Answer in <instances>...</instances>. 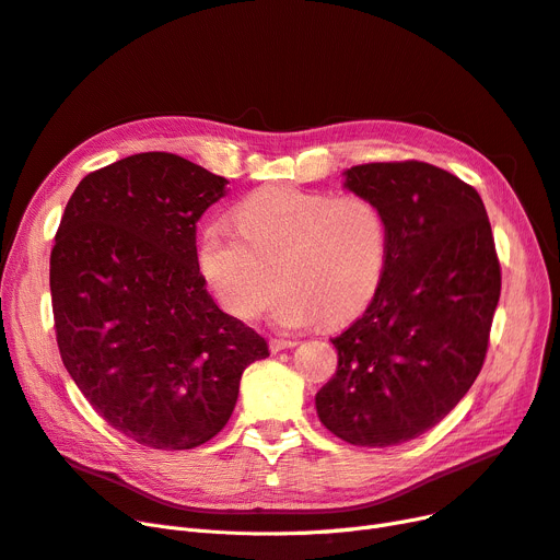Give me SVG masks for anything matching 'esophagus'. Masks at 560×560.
<instances>
[{"mask_svg":"<svg viewBox=\"0 0 560 560\" xmlns=\"http://www.w3.org/2000/svg\"><path fill=\"white\" fill-rule=\"evenodd\" d=\"M296 345V338H282V336H273L268 340V347H271V352H280V350H289V347Z\"/></svg>","mask_w":560,"mask_h":560,"instance_id":"esophagus-1","label":"esophagus"}]
</instances>
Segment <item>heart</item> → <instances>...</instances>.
Instances as JSON below:
<instances>
[{"mask_svg":"<svg viewBox=\"0 0 560 560\" xmlns=\"http://www.w3.org/2000/svg\"><path fill=\"white\" fill-rule=\"evenodd\" d=\"M236 224L201 229L199 264L229 313L257 319L278 296L276 319L305 326L347 322L375 299L389 261V222L361 191L264 189Z\"/></svg>","mask_w":560,"mask_h":560,"instance_id":"b5f03b06","label":"heart"}]
</instances>
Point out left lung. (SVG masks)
<instances>
[{
	"label": "left lung",
	"instance_id": "obj_1",
	"mask_svg": "<svg viewBox=\"0 0 560 560\" xmlns=\"http://www.w3.org/2000/svg\"><path fill=\"white\" fill-rule=\"evenodd\" d=\"M345 185L380 203L389 261L365 313L331 338L338 371L317 392L319 421L359 447L433 429L485 365L500 261L477 189L427 162L347 168Z\"/></svg>",
	"mask_w": 560,
	"mask_h": 560
}]
</instances>
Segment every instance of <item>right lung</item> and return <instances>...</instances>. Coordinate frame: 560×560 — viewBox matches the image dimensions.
<instances>
[{
    "label": "right lung",
    "mask_w": 560,
    "mask_h": 560,
    "mask_svg": "<svg viewBox=\"0 0 560 560\" xmlns=\"http://www.w3.org/2000/svg\"><path fill=\"white\" fill-rule=\"evenodd\" d=\"M226 178L141 152L79 183L55 234L50 296L65 369L115 431L152 450L215 438L268 342L222 313L199 271L197 222Z\"/></svg>",
    "instance_id": "obj_1"
}]
</instances>
